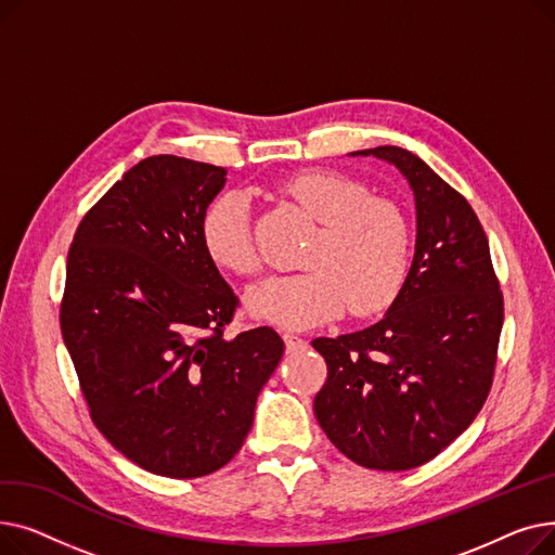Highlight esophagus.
<instances>
[{
	"label": "esophagus",
	"mask_w": 555,
	"mask_h": 555,
	"mask_svg": "<svg viewBox=\"0 0 555 555\" xmlns=\"http://www.w3.org/2000/svg\"><path fill=\"white\" fill-rule=\"evenodd\" d=\"M281 337L285 341V351L287 353H297V351H304V348H306V339L299 337L297 333L285 331V333H281Z\"/></svg>",
	"instance_id": "34e87169"
}]
</instances>
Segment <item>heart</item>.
Instances as JSON below:
<instances>
[{
	"label": "heart",
	"instance_id": "b5f03b06",
	"mask_svg": "<svg viewBox=\"0 0 555 555\" xmlns=\"http://www.w3.org/2000/svg\"><path fill=\"white\" fill-rule=\"evenodd\" d=\"M281 195L317 222L299 258L306 270L258 283L249 310L285 328L331 322L348 310L373 317L389 310L410 281L414 233L404 211L337 170H304L279 186ZM199 241L211 262L233 274H254L258 254L249 204L241 193L216 197L199 220Z\"/></svg>",
	"mask_w": 555,
	"mask_h": 555
}]
</instances>
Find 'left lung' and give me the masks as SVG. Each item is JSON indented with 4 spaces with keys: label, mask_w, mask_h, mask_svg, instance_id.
<instances>
[{
    "label": "left lung",
    "mask_w": 555,
    "mask_h": 555,
    "mask_svg": "<svg viewBox=\"0 0 555 555\" xmlns=\"http://www.w3.org/2000/svg\"><path fill=\"white\" fill-rule=\"evenodd\" d=\"M353 155L385 159L410 182L416 254L385 319L312 339L328 366L314 416L362 468L400 473L443 452L479 414L498 362L504 295L468 199L398 145Z\"/></svg>",
    "instance_id": "1"
}]
</instances>
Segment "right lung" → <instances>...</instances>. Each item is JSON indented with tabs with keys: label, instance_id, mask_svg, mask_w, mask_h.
<instances>
[{
	"label": "right lung",
	"instance_id": "obj_1",
	"mask_svg": "<svg viewBox=\"0 0 555 555\" xmlns=\"http://www.w3.org/2000/svg\"><path fill=\"white\" fill-rule=\"evenodd\" d=\"M224 175L141 159L85 214L67 256L61 331L87 410L124 456L170 479L236 456L283 356L270 326L224 335L241 301L199 241Z\"/></svg>",
	"mask_w": 555,
	"mask_h": 555
}]
</instances>
